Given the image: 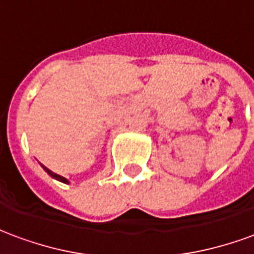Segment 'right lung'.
<instances>
[{
	"instance_id": "1",
	"label": "right lung",
	"mask_w": 254,
	"mask_h": 254,
	"mask_svg": "<svg viewBox=\"0 0 254 254\" xmlns=\"http://www.w3.org/2000/svg\"><path fill=\"white\" fill-rule=\"evenodd\" d=\"M41 166H42V169L46 171L47 174L52 177V178H54V180H57V181H60V182H64V184H69V181H67L65 177L60 176V174H56V173H53V171L50 170V169H47L46 166H43V165H42V163H41Z\"/></svg>"
}]
</instances>
